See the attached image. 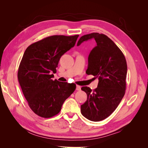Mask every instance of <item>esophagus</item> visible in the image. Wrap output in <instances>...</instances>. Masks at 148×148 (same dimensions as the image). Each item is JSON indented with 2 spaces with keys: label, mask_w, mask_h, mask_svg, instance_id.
<instances>
[{
  "label": "esophagus",
  "mask_w": 148,
  "mask_h": 148,
  "mask_svg": "<svg viewBox=\"0 0 148 148\" xmlns=\"http://www.w3.org/2000/svg\"><path fill=\"white\" fill-rule=\"evenodd\" d=\"M76 89H77V91H80L81 90V86H79V85H77V88H76Z\"/></svg>",
  "instance_id": "obj_1"
}]
</instances>
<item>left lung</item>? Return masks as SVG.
<instances>
[{
  "mask_svg": "<svg viewBox=\"0 0 148 148\" xmlns=\"http://www.w3.org/2000/svg\"><path fill=\"white\" fill-rule=\"evenodd\" d=\"M91 39H95L97 45L89 55L86 73L97 78L99 83L94 90L87 86L82 88L87 100L81 106V112L88 120L99 122L113 112L125 95L127 65L122 52L104 34L84 35L77 46Z\"/></svg>",
  "mask_w": 148,
  "mask_h": 148,
  "instance_id": "obj_1",
  "label": "left lung"
}]
</instances>
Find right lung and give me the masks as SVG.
Here are the masks:
<instances>
[{"instance_id": "obj_1", "label": "right lung", "mask_w": 148, "mask_h": 148, "mask_svg": "<svg viewBox=\"0 0 148 148\" xmlns=\"http://www.w3.org/2000/svg\"><path fill=\"white\" fill-rule=\"evenodd\" d=\"M79 35H54L33 43L26 49L18 71V79L31 109L40 117L60 112L76 84L53 80L60 57L74 47Z\"/></svg>"}]
</instances>
